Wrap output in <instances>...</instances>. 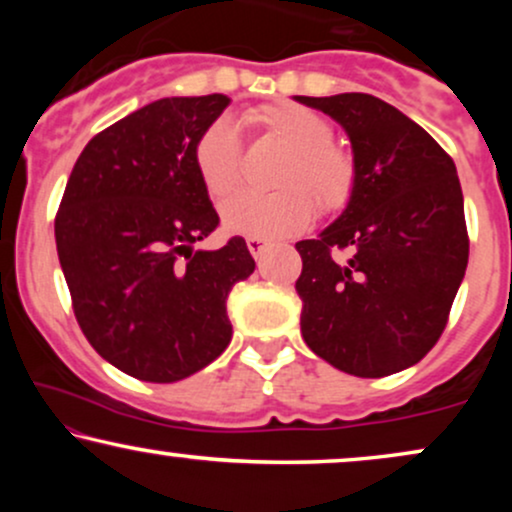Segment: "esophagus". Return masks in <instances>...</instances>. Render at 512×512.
Returning a JSON list of instances; mask_svg holds the SVG:
<instances>
[{
	"label": "esophagus",
	"instance_id": "1",
	"mask_svg": "<svg viewBox=\"0 0 512 512\" xmlns=\"http://www.w3.org/2000/svg\"><path fill=\"white\" fill-rule=\"evenodd\" d=\"M269 248V240L267 238H248V250L252 252V257H262V252Z\"/></svg>",
	"mask_w": 512,
	"mask_h": 512
}]
</instances>
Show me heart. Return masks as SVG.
Wrapping results in <instances>:
<instances>
[{"mask_svg": "<svg viewBox=\"0 0 512 512\" xmlns=\"http://www.w3.org/2000/svg\"><path fill=\"white\" fill-rule=\"evenodd\" d=\"M243 122L260 137L286 149L274 170L267 195H238L243 146L228 117H214L192 146V163L207 195L223 202L221 219L231 233L248 238H289L308 228L315 204L322 214H339L356 190V158L334 142V127L325 115L301 103L276 101L250 108Z\"/></svg>", "mask_w": 512, "mask_h": 512, "instance_id": "heart-1", "label": "heart"}]
</instances>
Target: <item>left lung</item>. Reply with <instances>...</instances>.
I'll return each mask as SVG.
<instances>
[{"instance_id":"1","label":"left lung","mask_w":512,"mask_h":512,"mask_svg":"<svg viewBox=\"0 0 512 512\" xmlns=\"http://www.w3.org/2000/svg\"><path fill=\"white\" fill-rule=\"evenodd\" d=\"M298 101L346 129L358 173L344 214L296 243L303 339L344 373L385 378L419 363L448 325L469 260L460 178L448 151L380 98Z\"/></svg>"}]
</instances>
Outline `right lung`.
I'll list each match as a JSON object with an SVG mask.
<instances>
[{
	"mask_svg": "<svg viewBox=\"0 0 512 512\" xmlns=\"http://www.w3.org/2000/svg\"><path fill=\"white\" fill-rule=\"evenodd\" d=\"M221 93L161 98L98 132L55 216L57 255L88 344L122 373L178 383L231 342L228 293L255 272L248 245L195 250L219 226L192 146Z\"/></svg>",
	"mask_w": 512,
	"mask_h": 512,
	"instance_id": "1",
	"label": "right lung"
}]
</instances>
